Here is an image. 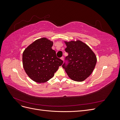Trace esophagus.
I'll list each match as a JSON object with an SVG mask.
<instances>
[{
	"label": "esophagus",
	"mask_w": 120,
	"mask_h": 120,
	"mask_svg": "<svg viewBox=\"0 0 120 120\" xmlns=\"http://www.w3.org/2000/svg\"><path fill=\"white\" fill-rule=\"evenodd\" d=\"M60 59H61V60H62L64 61V56H62V57H61L60 58Z\"/></svg>",
	"instance_id": "obj_1"
}]
</instances>
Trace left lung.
<instances>
[{
	"mask_svg": "<svg viewBox=\"0 0 120 120\" xmlns=\"http://www.w3.org/2000/svg\"><path fill=\"white\" fill-rule=\"evenodd\" d=\"M68 53L66 57L68 63H64L63 68L71 79L82 82L91 75L97 63V57L92 50L81 41H65Z\"/></svg>",
	"mask_w": 120,
	"mask_h": 120,
	"instance_id": "left-lung-1",
	"label": "left lung"
}]
</instances>
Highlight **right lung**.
I'll list each match as a JSON object with an SVG mask.
<instances>
[{
    "instance_id": "1",
    "label": "right lung",
    "mask_w": 120,
    "mask_h": 120,
    "mask_svg": "<svg viewBox=\"0 0 120 120\" xmlns=\"http://www.w3.org/2000/svg\"><path fill=\"white\" fill-rule=\"evenodd\" d=\"M53 42L45 38L36 40L25 49L22 54L24 71L32 80L45 82L52 79L63 61L52 49Z\"/></svg>"
}]
</instances>
